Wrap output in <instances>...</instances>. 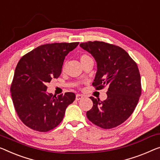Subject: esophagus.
I'll use <instances>...</instances> for the list:
<instances>
[{"mask_svg": "<svg viewBox=\"0 0 160 160\" xmlns=\"http://www.w3.org/2000/svg\"><path fill=\"white\" fill-rule=\"evenodd\" d=\"M83 97H84V95H82V94H77V95H76L75 99H76V101H79V100L82 99Z\"/></svg>", "mask_w": 160, "mask_h": 160, "instance_id": "esophagus-1", "label": "esophagus"}]
</instances>
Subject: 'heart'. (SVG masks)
Wrapping results in <instances>:
<instances>
[{
  "label": "heart",
  "instance_id": "1",
  "mask_svg": "<svg viewBox=\"0 0 160 160\" xmlns=\"http://www.w3.org/2000/svg\"><path fill=\"white\" fill-rule=\"evenodd\" d=\"M90 58H91V57H90L89 55H88L87 54H82V55L80 56V62H82V61H84V60H85V59H90ZM62 70H65V66H63V68H62Z\"/></svg>",
  "mask_w": 160,
  "mask_h": 160
}]
</instances>
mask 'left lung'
<instances>
[{"label":"left lung","mask_w":160,"mask_h":160,"mask_svg":"<svg viewBox=\"0 0 160 160\" xmlns=\"http://www.w3.org/2000/svg\"><path fill=\"white\" fill-rule=\"evenodd\" d=\"M80 46L97 62L92 86L95 90L108 87L103 101L90 97L93 106L88 118L102 128L109 129L123 123L132 115L142 93L141 77L137 63L124 49L103 42H87Z\"/></svg>","instance_id":"8db88e82"}]
</instances>
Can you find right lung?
I'll return each mask as SVG.
<instances>
[{
    "mask_svg": "<svg viewBox=\"0 0 160 160\" xmlns=\"http://www.w3.org/2000/svg\"><path fill=\"white\" fill-rule=\"evenodd\" d=\"M79 42L52 43L37 47L23 55L16 65L11 92L21 121L33 130L47 132L57 127L65 110L75 99L71 92L53 95L47 84L62 72L64 59Z\"/></svg>",
    "mask_w": 160,
    "mask_h": 160,
    "instance_id": "add662e5",
    "label": "right lung"
}]
</instances>
